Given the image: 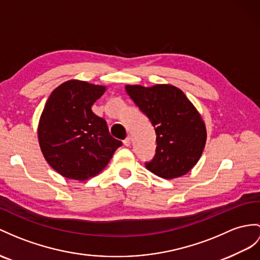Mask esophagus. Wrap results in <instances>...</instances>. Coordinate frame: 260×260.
<instances>
[{
  "instance_id": "obj_1",
  "label": "esophagus",
  "mask_w": 260,
  "mask_h": 260,
  "mask_svg": "<svg viewBox=\"0 0 260 260\" xmlns=\"http://www.w3.org/2000/svg\"><path fill=\"white\" fill-rule=\"evenodd\" d=\"M123 144L125 145V147H129V145L131 144V138L128 136V137H126L125 139H124V140H123Z\"/></svg>"
}]
</instances>
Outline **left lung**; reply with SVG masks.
Returning <instances> with one entry per match:
<instances>
[{
	"label": "left lung",
	"mask_w": 260,
	"mask_h": 260,
	"mask_svg": "<svg viewBox=\"0 0 260 260\" xmlns=\"http://www.w3.org/2000/svg\"><path fill=\"white\" fill-rule=\"evenodd\" d=\"M125 91L155 130V155L147 169L163 179L191 171L204 150L206 128L184 92L172 85H126Z\"/></svg>",
	"instance_id": "1"
}]
</instances>
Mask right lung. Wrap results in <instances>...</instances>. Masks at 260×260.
<instances>
[{
	"label": "right lung",
	"mask_w": 260,
	"mask_h": 260,
	"mask_svg": "<svg viewBox=\"0 0 260 260\" xmlns=\"http://www.w3.org/2000/svg\"><path fill=\"white\" fill-rule=\"evenodd\" d=\"M105 86L68 80L48 97L39 123V142L47 163L67 179L85 181L103 171L122 142L109 134L91 106Z\"/></svg>",
	"instance_id": "add662e5"
}]
</instances>
